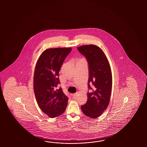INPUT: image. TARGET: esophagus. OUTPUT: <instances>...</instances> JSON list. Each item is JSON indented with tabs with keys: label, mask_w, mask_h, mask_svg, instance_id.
Returning a JSON list of instances; mask_svg holds the SVG:
<instances>
[{
	"label": "esophagus",
	"mask_w": 147,
	"mask_h": 147,
	"mask_svg": "<svg viewBox=\"0 0 147 147\" xmlns=\"http://www.w3.org/2000/svg\"><path fill=\"white\" fill-rule=\"evenodd\" d=\"M71 96H72L73 99H76L77 98V94H72Z\"/></svg>",
	"instance_id": "esophagus-1"
}]
</instances>
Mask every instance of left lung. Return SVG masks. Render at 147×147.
I'll return each mask as SVG.
<instances>
[{
	"instance_id": "left-lung-1",
	"label": "left lung",
	"mask_w": 147,
	"mask_h": 147,
	"mask_svg": "<svg viewBox=\"0 0 147 147\" xmlns=\"http://www.w3.org/2000/svg\"><path fill=\"white\" fill-rule=\"evenodd\" d=\"M88 63L89 79L87 101L81 106L86 116L96 119L102 115L109 105L112 88V73L108 59L103 51L94 45L77 48ZM93 84L91 88L90 85Z\"/></svg>"
}]
</instances>
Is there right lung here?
Wrapping results in <instances>:
<instances>
[{"instance_id":"obj_1","label":"right lung","mask_w":147,"mask_h":147,"mask_svg":"<svg viewBox=\"0 0 147 147\" xmlns=\"http://www.w3.org/2000/svg\"><path fill=\"white\" fill-rule=\"evenodd\" d=\"M71 48H50L41 54L36 65L34 90L38 105L43 113L53 118L63 114L68 98L60 84L59 72Z\"/></svg>"}]
</instances>
